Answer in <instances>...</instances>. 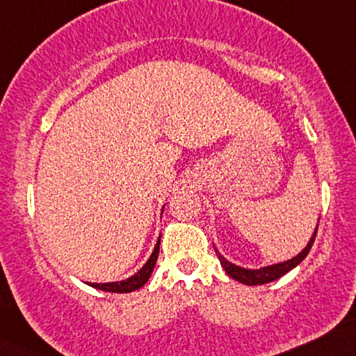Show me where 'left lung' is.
Here are the masks:
<instances>
[{"mask_svg":"<svg viewBox=\"0 0 356 356\" xmlns=\"http://www.w3.org/2000/svg\"><path fill=\"white\" fill-rule=\"evenodd\" d=\"M316 233H318V226H316L314 235H312L309 243H307V247L304 248L298 257H294V259H291L287 261H282V264H275V265H270V267L259 268V270H250V268H241V267H238V265H233L232 261H228L225 257H221L220 252H218L216 248L214 250H216L218 259H220V261H221V267L225 268V272L228 273L232 279L245 284V286H261V284H267V282H272V280H277L279 277L286 275L289 270H292L294 267H298L300 261L306 259L307 253H309L312 243H314Z\"/></svg>","mask_w":356,"mask_h":356,"instance_id":"1","label":"left lung"}]
</instances>
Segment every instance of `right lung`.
I'll use <instances>...</instances> for the list:
<instances>
[{
	"instance_id": "obj_1",
	"label": "right lung",
	"mask_w": 356,
	"mask_h": 356,
	"mask_svg": "<svg viewBox=\"0 0 356 356\" xmlns=\"http://www.w3.org/2000/svg\"><path fill=\"white\" fill-rule=\"evenodd\" d=\"M159 248H160V240L157 241V245H155L154 253H152V257L148 259L147 264L143 265V267L140 268V270L136 272L134 277H130V279L120 280V282H108V284H91V282H88V284L91 287L99 289V291L120 292V294H123V292L136 291V289L145 286L147 280L150 279L152 272H154V267H155V261H157V257H159Z\"/></svg>"
}]
</instances>
